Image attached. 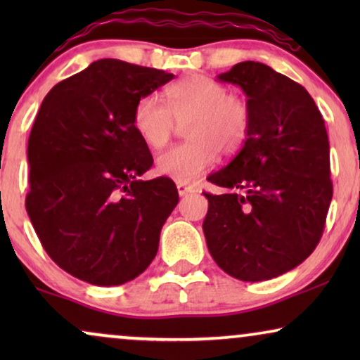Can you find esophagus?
I'll return each instance as SVG.
<instances>
[{"instance_id": "34e87169", "label": "esophagus", "mask_w": 360, "mask_h": 360, "mask_svg": "<svg viewBox=\"0 0 360 360\" xmlns=\"http://www.w3.org/2000/svg\"><path fill=\"white\" fill-rule=\"evenodd\" d=\"M176 190H179L180 196H188L191 193H195V188L188 184H176Z\"/></svg>"}]
</instances>
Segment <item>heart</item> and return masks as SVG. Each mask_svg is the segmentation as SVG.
<instances>
[{"label":"heart","instance_id":"1","mask_svg":"<svg viewBox=\"0 0 360 360\" xmlns=\"http://www.w3.org/2000/svg\"><path fill=\"white\" fill-rule=\"evenodd\" d=\"M167 106L155 96H144L132 112V124L152 149L169 144L175 120L191 117L188 142L172 147L155 160L157 172L179 184H188L216 162L218 150L236 154L250 129V108L244 98L229 95L223 83L205 75L185 78L167 88Z\"/></svg>","mask_w":360,"mask_h":360}]
</instances>
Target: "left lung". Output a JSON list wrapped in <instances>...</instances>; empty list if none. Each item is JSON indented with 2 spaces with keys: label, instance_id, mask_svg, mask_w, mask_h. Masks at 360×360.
<instances>
[{
  "label": "left lung",
  "instance_id": "1",
  "mask_svg": "<svg viewBox=\"0 0 360 360\" xmlns=\"http://www.w3.org/2000/svg\"><path fill=\"white\" fill-rule=\"evenodd\" d=\"M218 80L248 96L250 129L208 176L226 193H205L203 233L226 274L262 282L302 264L321 239L333 198L328 132L309 93L265 63H236Z\"/></svg>",
  "mask_w": 360,
  "mask_h": 360
}]
</instances>
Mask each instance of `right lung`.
Returning a JSON list of instances; mask_svg holds the SVG:
<instances>
[{"label": "right lung", "mask_w": 360, "mask_h": 360, "mask_svg": "<svg viewBox=\"0 0 360 360\" xmlns=\"http://www.w3.org/2000/svg\"><path fill=\"white\" fill-rule=\"evenodd\" d=\"M172 78L101 58L57 83L39 108L26 210L49 257L83 282L122 285L155 257L179 191L167 176L137 180L154 160L132 112Z\"/></svg>", "instance_id": "add662e5"}]
</instances>
